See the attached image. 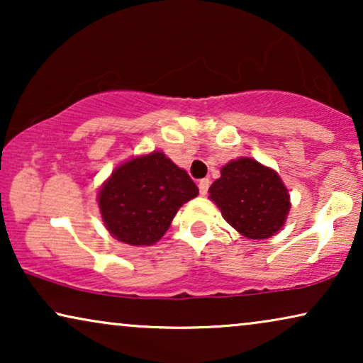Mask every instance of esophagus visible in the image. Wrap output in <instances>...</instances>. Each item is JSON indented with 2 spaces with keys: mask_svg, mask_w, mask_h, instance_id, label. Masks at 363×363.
I'll use <instances>...</instances> for the list:
<instances>
[{
  "mask_svg": "<svg viewBox=\"0 0 363 363\" xmlns=\"http://www.w3.org/2000/svg\"><path fill=\"white\" fill-rule=\"evenodd\" d=\"M198 188H200V195L205 196L208 193V188H210V180H208V178H203V180L198 183Z\"/></svg>",
  "mask_w": 363,
  "mask_h": 363,
  "instance_id": "esophagus-1",
  "label": "esophagus"
}]
</instances>
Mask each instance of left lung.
<instances>
[{"mask_svg":"<svg viewBox=\"0 0 363 363\" xmlns=\"http://www.w3.org/2000/svg\"><path fill=\"white\" fill-rule=\"evenodd\" d=\"M208 193L228 225L247 240L277 235L291 210L289 190L279 173L251 157L221 167V177Z\"/></svg>","mask_w":363,"mask_h":363,"instance_id":"1","label":"left lung"}]
</instances>
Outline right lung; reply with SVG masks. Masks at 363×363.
<instances>
[{"label":"right lung","mask_w":363,"mask_h":363,"mask_svg":"<svg viewBox=\"0 0 363 363\" xmlns=\"http://www.w3.org/2000/svg\"><path fill=\"white\" fill-rule=\"evenodd\" d=\"M198 196L183 168L160 150L132 157L102 183L97 203L106 230L130 246L155 245L177 211Z\"/></svg>","instance_id":"obj_1"}]
</instances>
